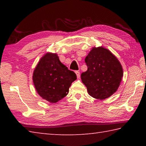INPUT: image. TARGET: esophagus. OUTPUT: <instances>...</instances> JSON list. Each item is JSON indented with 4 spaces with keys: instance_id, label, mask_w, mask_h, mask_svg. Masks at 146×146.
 Returning <instances> with one entry per match:
<instances>
[{
    "instance_id": "obj_1",
    "label": "esophagus",
    "mask_w": 146,
    "mask_h": 146,
    "mask_svg": "<svg viewBox=\"0 0 146 146\" xmlns=\"http://www.w3.org/2000/svg\"><path fill=\"white\" fill-rule=\"evenodd\" d=\"M75 73H76V76H77V78H80V72H79L78 71H75Z\"/></svg>"
}]
</instances>
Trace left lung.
Segmentation results:
<instances>
[{
    "label": "left lung",
    "instance_id": "obj_1",
    "mask_svg": "<svg viewBox=\"0 0 146 146\" xmlns=\"http://www.w3.org/2000/svg\"><path fill=\"white\" fill-rule=\"evenodd\" d=\"M88 70L81 74L88 94L99 100L110 97L117 91L123 76L119 60L108 49L93 47L85 58Z\"/></svg>",
    "mask_w": 146,
    "mask_h": 146
}]
</instances>
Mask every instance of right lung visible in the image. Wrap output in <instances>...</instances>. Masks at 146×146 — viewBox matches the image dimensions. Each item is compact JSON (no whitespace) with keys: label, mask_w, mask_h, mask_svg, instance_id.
I'll return each mask as SVG.
<instances>
[{"label":"right lung","mask_w":146,"mask_h":146,"mask_svg":"<svg viewBox=\"0 0 146 146\" xmlns=\"http://www.w3.org/2000/svg\"><path fill=\"white\" fill-rule=\"evenodd\" d=\"M76 79V74L61 62L57 54L50 52L40 59L33 73L36 92L44 100L53 104L68 95Z\"/></svg>","instance_id":"1"}]
</instances>
